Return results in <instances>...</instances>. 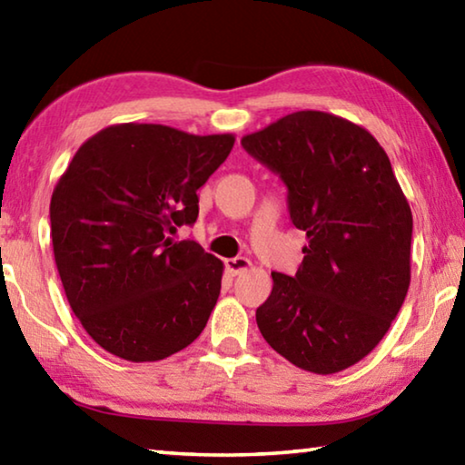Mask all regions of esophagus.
<instances>
[{
	"mask_svg": "<svg viewBox=\"0 0 465 465\" xmlns=\"http://www.w3.org/2000/svg\"><path fill=\"white\" fill-rule=\"evenodd\" d=\"M250 258H246V256H235V258H227L225 261V271L230 272V274H240V272H243V271H248L250 269Z\"/></svg>",
	"mask_w": 465,
	"mask_h": 465,
	"instance_id": "obj_1",
	"label": "esophagus"
}]
</instances>
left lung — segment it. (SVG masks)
<instances>
[{
    "mask_svg": "<svg viewBox=\"0 0 465 465\" xmlns=\"http://www.w3.org/2000/svg\"><path fill=\"white\" fill-rule=\"evenodd\" d=\"M242 145L282 178L308 238L293 277L271 272L258 330L299 369H349L380 344L411 287L412 211L390 157L361 124L322 110L291 113Z\"/></svg>",
    "mask_w": 465,
    "mask_h": 465,
    "instance_id": "8db88e82",
    "label": "left lung"
}]
</instances>
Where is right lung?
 I'll use <instances>...</instances> for the list:
<instances>
[{
	"mask_svg": "<svg viewBox=\"0 0 465 465\" xmlns=\"http://www.w3.org/2000/svg\"><path fill=\"white\" fill-rule=\"evenodd\" d=\"M235 137L121 123L77 149L51 196L54 264L92 341L133 363L162 361L199 338L223 262L168 233L194 223L196 191Z\"/></svg>",
	"mask_w": 465,
	"mask_h": 465,
	"instance_id": "add662e5",
	"label": "right lung"
}]
</instances>
